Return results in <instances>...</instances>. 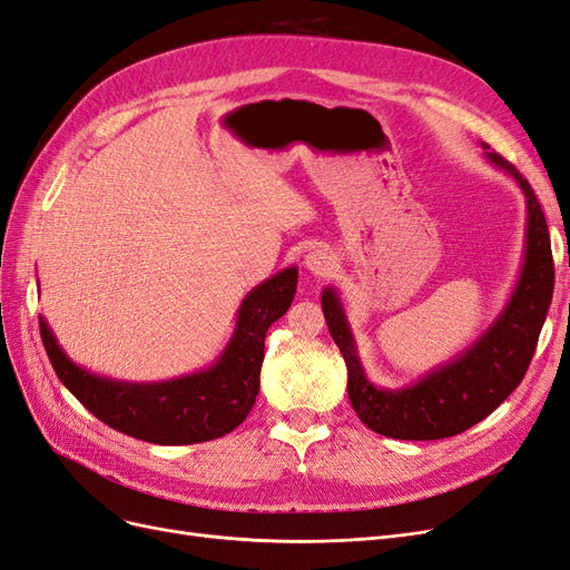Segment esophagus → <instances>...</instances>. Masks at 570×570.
<instances>
[{
  "mask_svg": "<svg viewBox=\"0 0 570 570\" xmlns=\"http://www.w3.org/2000/svg\"><path fill=\"white\" fill-rule=\"evenodd\" d=\"M304 266L314 275H331L335 268V254L325 247L308 249L304 256Z\"/></svg>",
  "mask_w": 570,
  "mask_h": 570,
  "instance_id": "obj_1",
  "label": "esophagus"
}]
</instances>
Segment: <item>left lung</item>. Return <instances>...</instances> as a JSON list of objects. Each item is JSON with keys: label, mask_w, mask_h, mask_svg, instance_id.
<instances>
[{"label": "left lung", "mask_w": 570, "mask_h": 570, "mask_svg": "<svg viewBox=\"0 0 570 570\" xmlns=\"http://www.w3.org/2000/svg\"><path fill=\"white\" fill-rule=\"evenodd\" d=\"M482 149H490L480 142ZM485 159L509 174L525 197V252L523 268L511 299L485 333L452 361L428 371L406 387H377L368 381L356 352V340L333 287L323 289L321 306L335 344L347 364V392L356 416L373 433L392 440H442L488 419L507 396L521 385L538 347L551 292H554V258L542 206L530 183L513 164L485 151Z\"/></svg>", "instance_id": "8db88e82"}]
</instances>
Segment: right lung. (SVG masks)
I'll use <instances>...</instances> for the list:
<instances>
[{"label":"right lung","mask_w":570,"mask_h":570,"mask_svg":"<svg viewBox=\"0 0 570 570\" xmlns=\"http://www.w3.org/2000/svg\"><path fill=\"white\" fill-rule=\"evenodd\" d=\"M297 266L256 285L237 308L230 342L209 368L161 383L114 381L66 356L40 316V335L59 381L99 421L154 444H197L223 438L247 419L258 394L264 340L295 299Z\"/></svg>","instance_id":"right-lung-1"}]
</instances>
